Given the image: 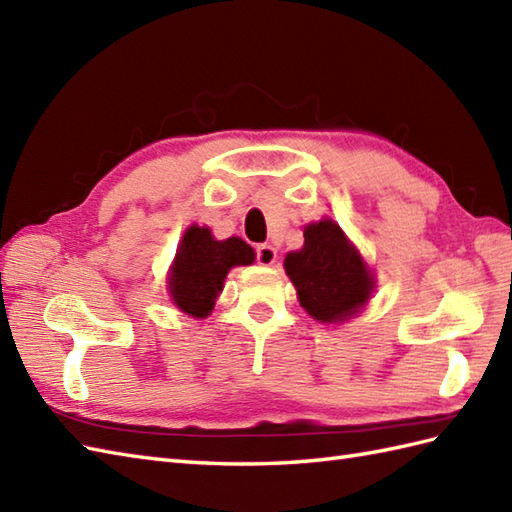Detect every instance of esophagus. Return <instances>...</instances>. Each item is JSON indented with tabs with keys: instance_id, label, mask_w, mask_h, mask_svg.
Segmentation results:
<instances>
[{
	"instance_id": "esophagus-1",
	"label": "esophagus",
	"mask_w": 512,
	"mask_h": 512,
	"mask_svg": "<svg viewBox=\"0 0 512 512\" xmlns=\"http://www.w3.org/2000/svg\"><path fill=\"white\" fill-rule=\"evenodd\" d=\"M255 259H257V264H262V266L275 264L277 250H275L273 246H268V244H259V246L255 248Z\"/></svg>"
}]
</instances>
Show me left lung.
Listing matches in <instances>:
<instances>
[{"instance_id":"1","label":"left lung","mask_w":512,"mask_h":512,"mask_svg":"<svg viewBox=\"0 0 512 512\" xmlns=\"http://www.w3.org/2000/svg\"><path fill=\"white\" fill-rule=\"evenodd\" d=\"M303 239V248L290 253L284 266L310 317L332 323L363 308L374 279L341 228L332 220H321L303 231Z\"/></svg>"}]
</instances>
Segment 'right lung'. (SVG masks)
Instances as JSON below:
<instances>
[{
    "label": "right lung",
    "instance_id": "1",
    "mask_svg": "<svg viewBox=\"0 0 512 512\" xmlns=\"http://www.w3.org/2000/svg\"><path fill=\"white\" fill-rule=\"evenodd\" d=\"M253 262L255 250L244 239L228 237L224 242H217L209 228L191 226L184 233L173 262L169 281L171 299L182 312L204 319L213 310V301L224 286L228 268Z\"/></svg>",
    "mask_w": 512,
    "mask_h": 512
}]
</instances>
